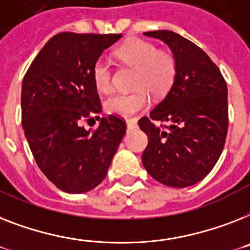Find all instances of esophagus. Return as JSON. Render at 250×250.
<instances>
[{
  "instance_id": "1",
  "label": "esophagus",
  "mask_w": 250,
  "mask_h": 250,
  "mask_svg": "<svg viewBox=\"0 0 250 250\" xmlns=\"http://www.w3.org/2000/svg\"><path fill=\"white\" fill-rule=\"evenodd\" d=\"M125 123H127V125H128V127H135V125H137V121H136V119H127V121H125Z\"/></svg>"
}]
</instances>
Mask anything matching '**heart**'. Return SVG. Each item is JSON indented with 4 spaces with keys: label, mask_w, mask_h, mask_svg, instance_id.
<instances>
[{
    "label": "heart",
    "mask_w": 250,
    "mask_h": 250,
    "mask_svg": "<svg viewBox=\"0 0 250 250\" xmlns=\"http://www.w3.org/2000/svg\"><path fill=\"white\" fill-rule=\"evenodd\" d=\"M115 58L135 68L131 92H117L105 101V109L111 114L128 118L149 104V93L162 96L171 88L176 77V60L171 52L158 50L149 41L131 38L114 50ZM111 68L105 59H97L91 69V78L100 92L111 90Z\"/></svg>",
    "instance_id": "heart-1"
}]
</instances>
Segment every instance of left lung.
<instances>
[{"label": "left lung", "instance_id": "left-lung-1", "mask_svg": "<svg viewBox=\"0 0 250 250\" xmlns=\"http://www.w3.org/2000/svg\"><path fill=\"white\" fill-rule=\"evenodd\" d=\"M169 46L176 77L167 96L139 121L147 135L143 164L171 188H188L216 166L229 128L227 86L218 66L202 48L171 30L145 32ZM155 121L168 123L157 126Z\"/></svg>", "mask_w": 250, "mask_h": 250}]
</instances>
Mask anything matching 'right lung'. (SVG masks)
<instances>
[{"instance_id":"add662e5","label":"right lung","mask_w":250,"mask_h":250,"mask_svg":"<svg viewBox=\"0 0 250 250\" xmlns=\"http://www.w3.org/2000/svg\"><path fill=\"white\" fill-rule=\"evenodd\" d=\"M121 37L59 33L24 76V135L40 169L62 191L81 194L100 185L125 133V119L118 115L97 117L100 125L95 129L82 125L101 111L91 78L93 62Z\"/></svg>"}]
</instances>
